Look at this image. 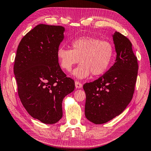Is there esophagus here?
Instances as JSON below:
<instances>
[{"label": "esophagus", "mask_w": 151, "mask_h": 151, "mask_svg": "<svg viewBox=\"0 0 151 151\" xmlns=\"http://www.w3.org/2000/svg\"><path fill=\"white\" fill-rule=\"evenodd\" d=\"M75 87H76L77 89H80V88H82V83H80V82L76 81L75 82Z\"/></svg>", "instance_id": "34e87169"}]
</instances>
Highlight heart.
Here are the masks:
<instances>
[{
	"label": "heart",
	"instance_id": "1",
	"mask_svg": "<svg viewBox=\"0 0 151 151\" xmlns=\"http://www.w3.org/2000/svg\"><path fill=\"white\" fill-rule=\"evenodd\" d=\"M71 50L60 47L57 57L62 69L70 71L81 63L72 74L77 78H87L91 73L99 76L107 71L114 56L113 45L107 41L91 37H82L72 41Z\"/></svg>",
	"mask_w": 151,
	"mask_h": 151
}]
</instances>
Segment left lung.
I'll use <instances>...</instances> for the list:
<instances>
[{"label":"left lung","mask_w":151,"mask_h":151,"mask_svg":"<svg viewBox=\"0 0 151 151\" xmlns=\"http://www.w3.org/2000/svg\"><path fill=\"white\" fill-rule=\"evenodd\" d=\"M116 52L114 65L101 77L86 83L85 115L102 124L120 115L130 103L134 91L138 65L128 38L117 31L112 35Z\"/></svg>","instance_id":"1"}]
</instances>
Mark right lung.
<instances>
[{"mask_svg": "<svg viewBox=\"0 0 151 151\" xmlns=\"http://www.w3.org/2000/svg\"><path fill=\"white\" fill-rule=\"evenodd\" d=\"M65 28L38 24L24 36L14 64L18 93L23 106L33 118L54 124L62 117V101L75 89L58 64L57 52Z\"/></svg>", "mask_w": 151, "mask_h": 151, "instance_id": "obj_1", "label": "right lung"}]
</instances>
